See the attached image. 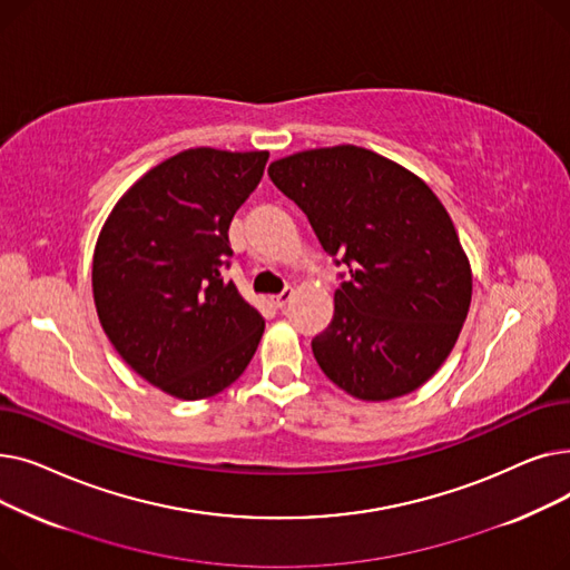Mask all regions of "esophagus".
Returning a JSON list of instances; mask_svg holds the SVG:
<instances>
[{
  "label": "esophagus",
  "mask_w": 570,
  "mask_h": 570,
  "mask_svg": "<svg viewBox=\"0 0 570 570\" xmlns=\"http://www.w3.org/2000/svg\"><path fill=\"white\" fill-rule=\"evenodd\" d=\"M291 295H293V288H284L282 293H277V295L269 297V303H273L277 309H282V307L291 301Z\"/></svg>",
  "instance_id": "1"
}]
</instances>
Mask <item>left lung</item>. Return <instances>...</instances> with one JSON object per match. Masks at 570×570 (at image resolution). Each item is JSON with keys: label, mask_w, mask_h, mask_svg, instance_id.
I'll return each mask as SVG.
<instances>
[{"label": "left lung", "mask_w": 570, "mask_h": 570, "mask_svg": "<svg viewBox=\"0 0 570 570\" xmlns=\"http://www.w3.org/2000/svg\"><path fill=\"white\" fill-rule=\"evenodd\" d=\"M348 267L312 351L363 402L413 393L451 355L471 305V265L451 215L421 177L372 149H305L267 168Z\"/></svg>", "instance_id": "obj_1"}]
</instances>
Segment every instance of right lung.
<instances>
[{
	"label": "right lung",
	"mask_w": 570,
	"mask_h": 570,
	"mask_svg": "<svg viewBox=\"0 0 570 570\" xmlns=\"http://www.w3.org/2000/svg\"><path fill=\"white\" fill-rule=\"evenodd\" d=\"M269 153L185 149L119 198L92 261L104 333L147 383L177 400L222 393L254 357L263 316L224 282L228 226Z\"/></svg>",
	"instance_id": "1"
}]
</instances>
